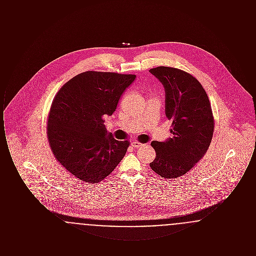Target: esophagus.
<instances>
[{
    "label": "esophagus",
    "instance_id": "esophagus-1",
    "mask_svg": "<svg viewBox=\"0 0 256 256\" xmlns=\"http://www.w3.org/2000/svg\"><path fill=\"white\" fill-rule=\"evenodd\" d=\"M130 145L135 148H141L142 146H144L143 144H141V143H139V142H137V141H134V142H132L130 143Z\"/></svg>",
    "mask_w": 256,
    "mask_h": 256
}]
</instances>
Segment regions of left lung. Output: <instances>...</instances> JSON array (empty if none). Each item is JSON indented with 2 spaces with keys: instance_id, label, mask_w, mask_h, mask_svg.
Masks as SVG:
<instances>
[{
  "instance_id": "1",
  "label": "left lung",
  "mask_w": 256,
  "mask_h": 256,
  "mask_svg": "<svg viewBox=\"0 0 256 256\" xmlns=\"http://www.w3.org/2000/svg\"><path fill=\"white\" fill-rule=\"evenodd\" d=\"M165 89V114L172 120V137L152 141L156 158L152 170L176 178L191 170L206 154L212 140L214 118L206 92L192 74L160 66L150 70Z\"/></svg>"
}]
</instances>
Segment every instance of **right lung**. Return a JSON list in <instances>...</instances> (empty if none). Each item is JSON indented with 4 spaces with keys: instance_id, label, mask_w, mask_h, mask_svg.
<instances>
[{
    "instance_id": "obj_1",
    "label": "right lung",
    "mask_w": 256,
    "mask_h": 256,
    "mask_svg": "<svg viewBox=\"0 0 256 256\" xmlns=\"http://www.w3.org/2000/svg\"><path fill=\"white\" fill-rule=\"evenodd\" d=\"M135 74L87 71L61 87L48 118V140L61 165L78 178L97 183L124 158L130 142L108 134L104 116H111Z\"/></svg>"
}]
</instances>
